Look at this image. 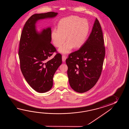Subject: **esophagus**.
<instances>
[{"label": "esophagus", "instance_id": "1", "mask_svg": "<svg viewBox=\"0 0 129 129\" xmlns=\"http://www.w3.org/2000/svg\"><path fill=\"white\" fill-rule=\"evenodd\" d=\"M67 58V57L66 56V55H63L62 56V61L63 62H64L66 60V59Z\"/></svg>", "mask_w": 129, "mask_h": 129}]
</instances>
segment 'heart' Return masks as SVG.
<instances>
[{
  "mask_svg": "<svg viewBox=\"0 0 129 129\" xmlns=\"http://www.w3.org/2000/svg\"><path fill=\"white\" fill-rule=\"evenodd\" d=\"M89 24L87 20L77 16H70L61 20L58 29H54L51 34L52 42L55 47H60L59 52L67 54L72 48H79L84 44L89 31Z\"/></svg>",
  "mask_w": 129,
  "mask_h": 129,
  "instance_id": "obj_1",
  "label": "heart"
}]
</instances>
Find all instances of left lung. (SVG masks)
Wrapping results in <instances>:
<instances>
[{"instance_id": "left-lung-1", "label": "left lung", "mask_w": 129, "mask_h": 129, "mask_svg": "<svg viewBox=\"0 0 129 129\" xmlns=\"http://www.w3.org/2000/svg\"><path fill=\"white\" fill-rule=\"evenodd\" d=\"M101 26L95 19L91 33L84 44L66 60L71 88L78 93L90 90L102 73L105 48Z\"/></svg>"}]
</instances>
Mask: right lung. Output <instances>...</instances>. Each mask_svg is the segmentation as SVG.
Here are the masks:
<instances>
[{"label":"right lung","mask_w":129,"mask_h":129,"mask_svg":"<svg viewBox=\"0 0 129 129\" xmlns=\"http://www.w3.org/2000/svg\"><path fill=\"white\" fill-rule=\"evenodd\" d=\"M58 14L49 12L33 15L26 22L20 38L18 55L21 70L30 87L41 93L52 88L53 76L62 61L60 53L47 60L56 51L51 43V28L39 32L36 23L40 20L55 17Z\"/></svg>","instance_id":"add662e5"}]
</instances>
